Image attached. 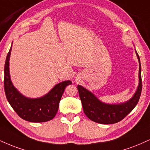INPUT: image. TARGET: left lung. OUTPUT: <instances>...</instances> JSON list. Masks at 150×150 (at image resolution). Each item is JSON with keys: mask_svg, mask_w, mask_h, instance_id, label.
<instances>
[{"mask_svg": "<svg viewBox=\"0 0 150 150\" xmlns=\"http://www.w3.org/2000/svg\"><path fill=\"white\" fill-rule=\"evenodd\" d=\"M139 61V84L136 93L128 101L120 104H108L100 101L93 93L81 85H77L84 114L93 122L103 124L120 122L133 110L138 104L142 91L141 65L140 57L136 51Z\"/></svg>", "mask_w": 150, "mask_h": 150, "instance_id": "obj_1", "label": "left lung"}]
</instances>
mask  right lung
<instances>
[{
	"label": "right lung",
	"mask_w": 150,
	"mask_h": 150,
	"mask_svg": "<svg viewBox=\"0 0 150 150\" xmlns=\"http://www.w3.org/2000/svg\"><path fill=\"white\" fill-rule=\"evenodd\" d=\"M11 50L12 46L7 55L4 68V89L9 103L21 119L28 122H45L52 120L57 113L65 88L72 82L68 80L59 83L40 98H27L14 87L10 79L9 61Z\"/></svg>",
	"instance_id": "add662e5"
}]
</instances>
